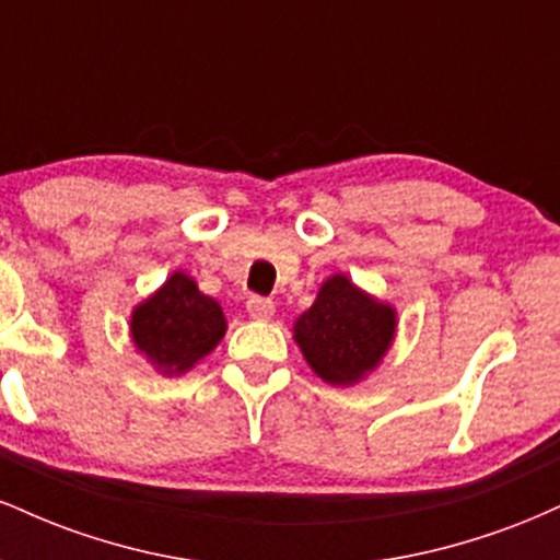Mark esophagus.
<instances>
[{
  "label": "esophagus",
  "instance_id": "1",
  "mask_svg": "<svg viewBox=\"0 0 560 560\" xmlns=\"http://www.w3.org/2000/svg\"><path fill=\"white\" fill-rule=\"evenodd\" d=\"M273 311H276L273 300L260 298V294H253V298L247 300V313H249V318L266 320V318L273 316Z\"/></svg>",
  "mask_w": 560,
  "mask_h": 560
}]
</instances>
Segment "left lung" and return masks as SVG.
I'll list each match as a JSON object with an SVG mask.
<instances>
[{
    "label": "left lung",
    "mask_w": 560,
    "mask_h": 560,
    "mask_svg": "<svg viewBox=\"0 0 560 560\" xmlns=\"http://www.w3.org/2000/svg\"><path fill=\"white\" fill-rule=\"evenodd\" d=\"M395 337V311L371 300L345 276L320 287L294 326L311 369L329 384H352L382 361Z\"/></svg>",
    "instance_id": "left-lung-1"
}]
</instances>
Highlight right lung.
Returning <instances> with one entry per match:
<instances>
[{"mask_svg":"<svg viewBox=\"0 0 560 560\" xmlns=\"http://www.w3.org/2000/svg\"><path fill=\"white\" fill-rule=\"evenodd\" d=\"M226 331L221 305L184 273H173L158 294L133 313V342L165 374L191 369Z\"/></svg>","mask_w":560,"mask_h":560,"instance_id":"right-lung-1","label":"right lung"}]
</instances>
